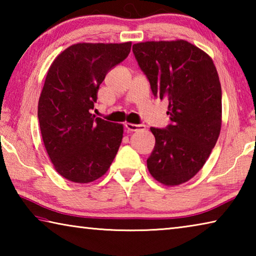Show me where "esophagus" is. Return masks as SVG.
<instances>
[{
    "instance_id": "obj_1",
    "label": "esophagus",
    "mask_w": 256,
    "mask_h": 256,
    "mask_svg": "<svg viewBox=\"0 0 256 256\" xmlns=\"http://www.w3.org/2000/svg\"><path fill=\"white\" fill-rule=\"evenodd\" d=\"M125 128H126L128 132H138V131H144L146 128L144 124H131L126 123L125 124Z\"/></svg>"
}]
</instances>
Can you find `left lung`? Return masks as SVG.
<instances>
[{"label": "left lung", "mask_w": 256, "mask_h": 256, "mask_svg": "<svg viewBox=\"0 0 256 256\" xmlns=\"http://www.w3.org/2000/svg\"><path fill=\"white\" fill-rule=\"evenodd\" d=\"M133 54L156 98L167 99L170 124L150 128L156 138L146 166L168 186L201 170L222 128V86L214 60L186 40L134 44Z\"/></svg>", "instance_id": "left-lung-1"}]
</instances>
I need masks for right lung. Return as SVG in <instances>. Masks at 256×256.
Returning a JSON list of instances; mask_svg holds the SVG:
<instances>
[{
  "instance_id": "add662e5",
  "label": "right lung",
  "mask_w": 256,
  "mask_h": 256,
  "mask_svg": "<svg viewBox=\"0 0 256 256\" xmlns=\"http://www.w3.org/2000/svg\"><path fill=\"white\" fill-rule=\"evenodd\" d=\"M132 42H80L62 52L47 72L38 120L56 172L74 183H89L108 170L122 142L123 125L90 110L102 82L128 58Z\"/></svg>"
}]
</instances>
